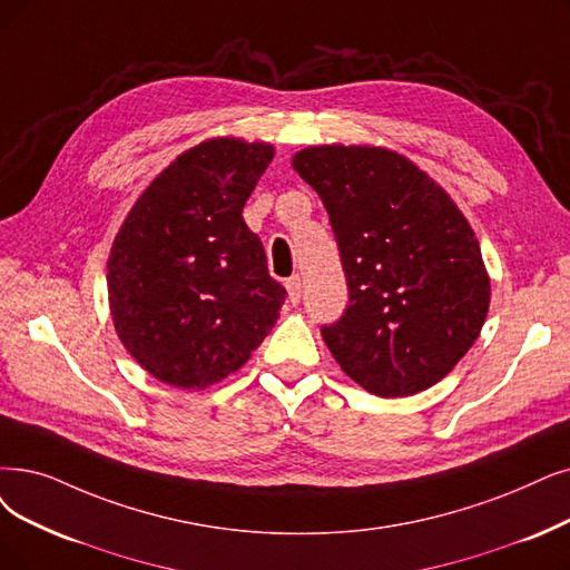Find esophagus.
Listing matches in <instances>:
<instances>
[{
	"label": "esophagus",
	"mask_w": 570,
	"mask_h": 570,
	"mask_svg": "<svg viewBox=\"0 0 570 570\" xmlns=\"http://www.w3.org/2000/svg\"><path fill=\"white\" fill-rule=\"evenodd\" d=\"M285 287H287V294H289V302L299 304V299H302V276H299V273H297V276L287 278Z\"/></svg>",
	"instance_id": "esophagus-1"
}]
</instances>
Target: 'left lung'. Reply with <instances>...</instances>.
<instances>
[{"label":"left lung","instance_id":"obj_1","mask_svg":"<svg viewBox=\"0 0 570 570\" xmlns=\"http://www.w3.org/2000/svg\"><path fill=\"white\" fill-rule=\"evenodd\" d=\"M292 168L321 196L346 273L348 306L323 325L341 370L379 397L442 381L491 302L480 243L456 203L385 147H306Z\"/></svg>","mask_w":570,"mask_h":570}]
</instances>
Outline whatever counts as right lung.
Masks as SVG:
<instances>
[{"label": "right lung", "mask_w": 570, "mask_h": 570, "mask_svg": "<svg viewBox=\"0 0 570 570\" xmlns=\"http://www.w3.org/2000/svg\"><path fill=\"white\" fill-rule=\"evenodd\" d=\"M273 147L200 142L135 200L107 259L114 327L154 379L200 391L240 370L278 321L285 287L243 219Z\"/></svg>", "instance_id": "1"}]
</instances>
